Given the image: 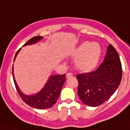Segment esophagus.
I'll return each instance as SVG.
<instances>
[{"mask_svg":"<svg viewBox=\"0 0 130 130\" xmlns=\"http://www.w3.org/2000/svg\"><path fill=\"white\" fill-rule=\"evenodd\" d=\"M66 78H68H68H70V77H73V73H66Z\"/></svg>","mask_w":130,"mask_h":130,"instance_id":"34e87169","label":"esophagus"}]
</instances>
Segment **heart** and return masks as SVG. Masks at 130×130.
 Returning a JSON list of instances; mask_svg holds the SVG:
<instances>
[{
  "mask_svg": "<svg viewBox=\"0 0 130 130\" xmlns=\"http://www.w3.org/2000/svg\"><path fill=\"white\" fill-rule=\"evenodd\" d=\"M102 55V47L97 42H85L74 50L75 66L79 70L89 72L94 70L99 63Z\"/></svg>",
  "mask_w": 130,
  "mask_h": 130,
  "instance_id": "obj_1",
  "label": "heart"
}]
</instances>
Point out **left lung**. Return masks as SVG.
Returning a JSON list of instances; mask_svg holds the SVG:
<instances>
[{
	"instance_id": "1",
	"label": "left lung",
	"mask_w": 130,
	"mask_h": 130,
	"mask_svg": "<svg viewBox=\"0 0 130 130\" xmlns=\"http://www.w3.org/2000/svg\"><path fill=\"white\" fill-rule=\"evenodd\" d=\"M122 70L120 57L112 45L107 47L104 62L96 70L79 73L77 94L83 104L88 106L102 105L111 98L119 87Z\"/></svg>"
}]
</instances>
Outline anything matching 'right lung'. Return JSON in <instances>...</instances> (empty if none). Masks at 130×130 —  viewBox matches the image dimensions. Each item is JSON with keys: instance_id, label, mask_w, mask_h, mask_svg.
Instances as JSON below:
<instances>
[{"instance_id": "right-lung-1", "label": "right lung", "mask_w": 130, "mask_h": 130, "mask_svg": "<svg viewBox=\"0 0 130 130\" xmlns=\"http://www.w3.org/2000/svg\"><path fill=\"white\" fill-rule=\"evenodd\" d=\"M42 38H43V36H34L30 39L28 42L24 44L23 46L27 45L34 44ZM20 49L16 53L13 60L15 59ZM12 75H13V81H14L17 91L20 97L21 98V99L29 106L36 108V109H49V108L52 107L53 105H55L59 97L63 85L66 81L65 74L51 75L49 77L48 81H47L45 85L42 88V90H40L36 94L26 96L19 90L17 83L15 80L13 68H12Z\"/></svg>"}]
</instances>
